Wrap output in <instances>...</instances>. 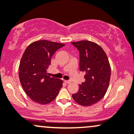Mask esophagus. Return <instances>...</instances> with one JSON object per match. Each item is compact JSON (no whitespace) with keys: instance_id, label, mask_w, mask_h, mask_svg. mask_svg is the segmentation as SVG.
Masks as SVG:
<instances>
[{"instance_id":"esophagus-1","label":"esophagus","mask_w":134,"mask_h":134,"mask_svg":"<svg viewBox=\"0 0 134 134\" xmlns=\"http://www.w3.org/2000/svg\"><path fill=\"white\" fill-rule=\"evenodd\" d=\"M64 82H65L66 83H71V81H69V80H64Z\"/></svg>"}]
</instances>
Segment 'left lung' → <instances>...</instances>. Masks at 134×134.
Instances as JSON below:
<instances>
[{"label":"left lung","instance_id":"1","mask_svg":"<svg viewBox=\"0 0 134 134\" xmlns=\"http://www.w3.org/2000/svg\"><path fill=\"white\" fill-rule=\"evenodd\" d=\"M80 52V71L86 80L79 85L78 92L72 95L78 104L90 106L100 100L108 89L111 67L106 52L94 42H72Z\"/></svg>","mask_w":134,"mask_h":134}]
</instances>
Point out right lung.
<instances>
[{
  "instance_id": "right-lung-1",
  "label": "right lung",
  "mask_w": 134,
  "mask_h": 134,
  "mask_svg": "<svg viewBox=\"0 0 134 134\" xmlns=\"http://www.w3.org/2000/svg\"><path fill=\"white\" fill-rule=\"evenodd\" d=\"M65 44L40 40L27 47L19 67V77L23 88L33 101L47 104L53 101L62 87L63 81L47 75L51 59L57 50Z\"/></svg>"
}]
</instances>
